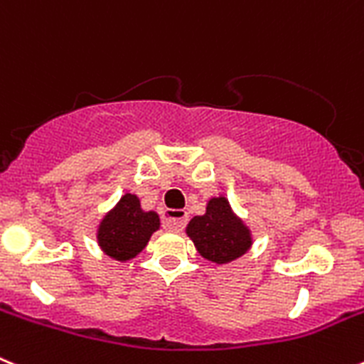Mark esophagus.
Listing matches in <instances>:
<instances>
[{
  "mask_svg": "<svg viewBox=\"0 0 364 364\" xmlns=\"http://www.w3.org/2000/svg\"><path fill=\"white\" fill-rule=\"evenodd\" d=\"M188 211L184 210H166L162 215V224L166 230L182 231L188 224Z\"/></svg>",
  "mask_w": 364,
  "mask_h": 364,
  "instance_id": "1",
  "label": "esophagus"
}]
</instances>
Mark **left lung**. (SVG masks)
I'll return each mask as SVG.
<instances>
[{
  "label": "left lung",
  "mask_w": 364,
  "mask_h": 364,
  "mask_svg": "<svg viewBox=\"0 0 364 364\" xmlns=\"http://www.w3.org/2000/svg\"><path fill=\"white\" fill-rule=\"evenodd\" d=\"M186 233L197 252L215 264L233 262L253 246L252 230L235 213L224 195L211 197L205 204V213L193 217Z\"/></svg>",
  "instance_id": "8db88e82"
}]
</instances>
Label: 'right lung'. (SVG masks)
Returning a JSON list of instances; mask_svg holds the SVG:
<instances>
[{
	"label": "right lung",
	"instance_id": "1",
	"mask_svg": "<svg viewBox=\"0 0 364 364\" xmlns=\"http://www.w3.org/2000/svg\"><path fill=\"white\" fill-rule=\"evenodd\" d=\"M156 230H160L159 213L142 210L140 198L133 193H125L102 217L96 240L105 255L127 262L142 252Z\"/></svg>",
	"mask_w": 364,
	"mask_h": 364
}]
</instances>
